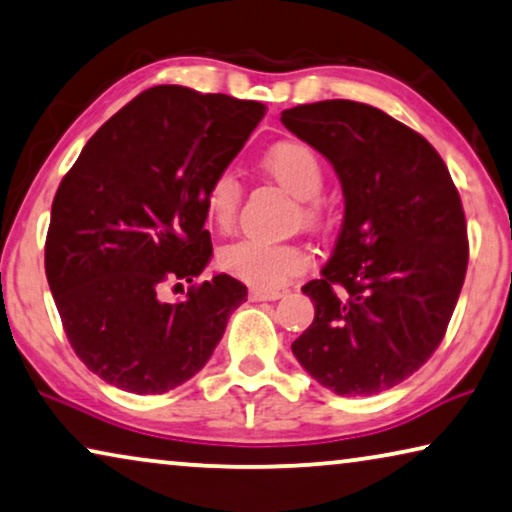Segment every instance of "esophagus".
Masks as SVG:
<instances>
[{"mask_svg": "<svg viewBox=\"0 0 512 512\" xmlns=\"http://www.w3.org/2000/svg\"><path fill=\"white\" fill-rule=\"evenodd\" d=\"M248 299L250 301H278V299H282V292H278V289H250Z\"/></svg>", "mask_w": 512, "mask_h": 512, "instance_id": "obj_1", "label": "esophagus"}]
</instances>
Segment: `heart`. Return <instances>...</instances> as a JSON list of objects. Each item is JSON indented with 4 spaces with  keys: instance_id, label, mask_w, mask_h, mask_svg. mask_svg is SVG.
Here are the masks:
<instances>
[{
    "instance_id": "obj_1",
    "label": "heart",
    "mask_w": 512,
    "mask_h": 512,
    "mask_svg": "<svg viewBox=\"0 0 512 512\" xmlns=\"http://www.w3.org/2000/svg\"><path fill=\"white\" fill-rule=\"evenodd\" d=\"M262 167L269 177L299 200V218L317 223L322 218L319 190L324 186V165L315 151L303 142H278L266 151ZM241 204V183L234 172H220L204 193V213L220 232L234 225ZM220 269L259 289H278L305 271L308 255L292 243H269L239 239L227 243L218 253Z\"/></svg>"
}]
</instances>
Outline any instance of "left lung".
Instances as JSON below:
<instances>
[{"label":"left lung","mask_w":512,"mask_h":512,"mask_svg":"<svg viewBox=\"0 0 512 512\" xmlns=\"http://www.w3.org/2000/svg\"><path fill=\"white\" fill-rule=\"evenodd\" d=\"M280 121L329 158L345 195L329 264L301 287L315 319L292 352L333 393H381L446 335L469 264L460 193L437 149L372 105L319 101Z\"/></svg>","instance_id":"left-lung-1"}]
</instances>
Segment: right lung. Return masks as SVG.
I'll return each instance as SVG.
<instances>
[{"instance_id": "right-lung-1", "label": "right lung", "mask_w": 512, "mask_h": 512, "mask_svg": "<svg viewBox=\"0 0 512 512\" xmlns=\"http://www.w3.org/2000/svg\"><path fill=\"white\" fill-rule=\"evenodd\" d=\"M264 112L257 101L151 87L91 135L61 179L45 276L73 352L108 384L137 395L181 386L246 301L227 273L195 278L213 253L204 193ZM183 281L181 302L159 299Z\"/></svg>"}]
</instances>
